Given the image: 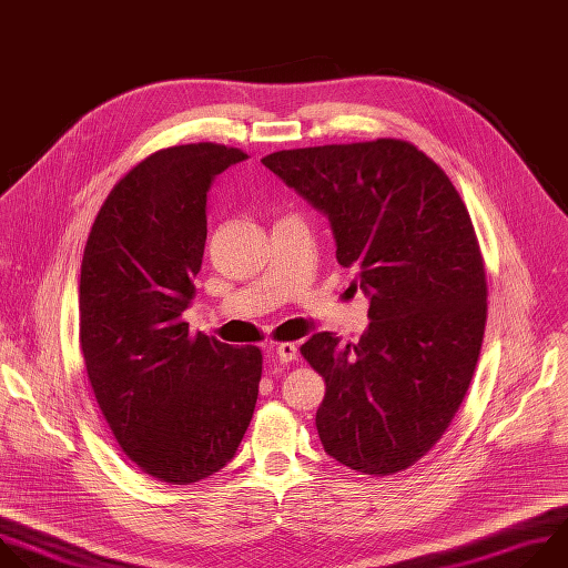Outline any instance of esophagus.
I'll return each instance as SVG.
<instances>
[{
	"instance_id": "esophagus-1",
	"label": "esophagus",
	"mask_w": 568,
	"mask_h": 568,
	"mask_svg": "<svg viewBox=\"0 0 568 568\" xmlns=\"http://www.w3.org/2000/svg\"><path fill=\"white\" fill-rule=\"evenodd\" d=\"M275 358H277L280 363L288 365V363H293V361L297 358V347H295L293 343H282V345H277V347H275Z\"/></svg>"
}]
</instances>
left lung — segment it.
I'll use <instances>...</instances> for the list:
<instances>
[{
    "mask_svg": "<svg viewBox=\"0 0 568 568\" xmlns=\"http://www.w3.org/2000/svg\"><path fill=\"white\" fill-rule=\"evenodd\" d=\"M262 163L328 219L337 264L356 268L369 297L358 345L331 331L302 345L326 383L322 447L356 473H400L455 418L481 352L486 273L470 214L445 172L396 139Z\"/></svg>",
    "mask_w": 568,
    "mask_h": 568,
    "instance_id": "obj_1",
    "label": "left lung"
}]
</instances>
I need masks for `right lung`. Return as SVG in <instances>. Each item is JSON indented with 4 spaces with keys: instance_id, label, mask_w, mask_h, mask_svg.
I'll use <instances>...</instances> for the list:
<instances>
[{
    "instance_id": "add662e5",
    "label": "right lung",
    "mask_w": 568,
    "mask_h": 568,
    "mask_svg": "<svg viewBox=\"0 0 568 568\" xmlns=\"http://www.w3.org/2000/svg\"><path fill=\"white\" fill-rule=\"evenodd\" d=\"M214 143L161 150L104 199L80 268V345L95 400L125 455L187 486L229 464L251 425L262 352L190 335L207 190L246 161Z\"/></svg>"
}]
</instances>
